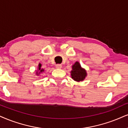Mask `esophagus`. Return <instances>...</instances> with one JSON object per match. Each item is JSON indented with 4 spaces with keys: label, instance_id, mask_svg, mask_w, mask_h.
Returning a JSON list of instances; mask_svg holds the SVG:
<instances>
[{
    "label": "esophagus",
    "instance_id": "obj_1",
    "mask_svg": "<svg viewBox=\"0 0 128 128\" xmlns=\"http://www.w3.org/2000/svg\"><path fill=\"white\" fill-rule=\"evenodd\" d=\"M56 69H61L62 68V65H61V64H56Z\"/></svg>",
    "mask_w": 128,
    "mask_h": 128
}]
</instances>
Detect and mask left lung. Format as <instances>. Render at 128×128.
<instances>
[{"instance_id": "8db88e82", "label": "left lung", "mask_w": 128, "mask_h": 128, "mask_svg": "<svg viewBox=\"0 0 128 128\" xmlns=\"http://www.w3.org/2000/svg\"><path fill=\"white\" fill-rule=\"evenodd\" d=\"M72 70L70 71V76L74 81L76 82L82 81L87 76L86 70L81 67V64L78 61L72 66Z\"/></svg>"}]
</instances>
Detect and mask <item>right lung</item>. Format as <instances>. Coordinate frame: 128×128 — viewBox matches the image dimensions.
<instances>
[{"instance_id": "obj_1", "label": "right lung", "mask_w": 128, "mask_h": 128, "mask_svg": "<svg viewBox=\"0 0 128 128\" xmlns=\"http://www.w3.org/2000/svg\"><path fill=\"white\" fill-rule=\"evenodd\" d=\"M44 72V69L42 68V64H39L38 65L37 70H36V75H37V76H39L42 74H43Z\"/></svg>"}]
</instances>
